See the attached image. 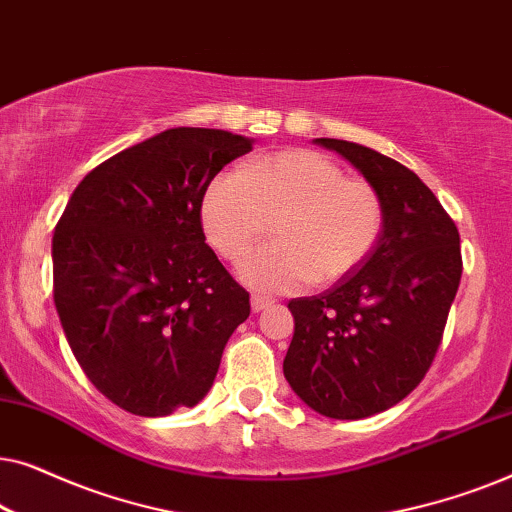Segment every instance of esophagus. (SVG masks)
<instances>
[{"label": "esophagus", "instance_id": "obj_1", "mask_svg": "<svg viewBox=\"0 0 512 512\" xmlns=\"http://www.w3.org/2000/svg\"><path fill=\"white\" fill-rule=\"evenodd\" d=\"M272 303H275V300L268 298V296H258V293L251 296V310H254V312H263L265 307H270Z\"/></svg>", "mask_w": 512, "mask_h": 512}]
</instances>
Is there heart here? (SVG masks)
Returning <instances> with one entry per match:
<instances>
[{
  "label": "heart",
  "instance_id": "obj_1",
  "mask_svg": "<svg viewBox=\"0 0 512 512\" xmlns=\"http://www.w3.org/2000/svg\"><path fill=\"white\" fill-rule=\"evenodd\" d=\"M200 221L228 261H240L277 221V244L254 251L240 277L279 293L352 275L380 240L384 209L368 181L347 179L324 153L289 149L221 172L207 186Z\"/></svg>",
  "mask_w": 512,
  "mask_h": 512
}]
</instances>
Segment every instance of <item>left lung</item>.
<instances>
[{
	"mask_svg": "<svg viewBox=\"0 0 512 512\" xmlns=\"http://www.w3.org/2000/svg\"><path fill=\"white\" fill-rule=\"evenodd\" d=\"M382 200L380 240L333 289L289 303L284 377L307 408L363 419L403 401L431 368L461 279L459 230L431 188L368 146L314 139Z\"/></svg>",
	"mask_w": 512,
	"mask_h": 512,
	"instance_id": "8db88e82",
	"label": "left lung"
}]
</instances>
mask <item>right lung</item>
Segmentation results:
<instances>
[{
    "label": "right lung",
    "instance_id": "1",
    "mask_svg": "<svg viewBox=\"0 0 512 512\" xmlns=\"http://www.w3.org/2000/svg\"><path fill=\"white\" fill-rule=\"evenodd\" d=\"M254 139L170 128L130 146L76 186L53 235V298L88 380L139 417L193 408L249 293L205 244L207 186Z\"/></svg>",
    "mask_w": 512,
    "mask_h": 512
}]
</instances>
